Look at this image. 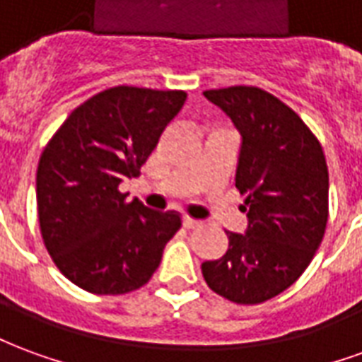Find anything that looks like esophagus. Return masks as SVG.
Here are the masks:
<instances>
[{
	"instance_id": "esophagus-1",
	"label": "esophagus",
	"mask_w": 362,
	"mask_h": 362,
	"mask_svg": "<svg viewBox=\"0 0 362 362\" xmlns=\"http://www.w3.org/2000/svg\"><path fill=\"white\" fill-rule=\"evenodd\" d=\"M182 225H184V228H197L202 223L196 219H189V217H184V219H182Z\"/></svg>"
}]
</instances>
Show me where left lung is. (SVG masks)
<instances>
[{
    "label": "left lung",
    "mask_w": 362,
    "mask_h": 362,
    "mask_svg": "<svg viewBox=\"0 0 362 362\" xmlns=\"http://www.w3.org/2000/svg\"><path fill=\"white\" fill-rule=\"evenodd\" d=\"M204 95L243 135L235 180L248 228L227 230L225 256L204 262L202 273L230 303H266L303 275L324 238L326 157L300 116L267 90L238 85Z\"/></svg>",
    "instance_id": "8db88e82"
}]
</instances>
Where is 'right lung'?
<instances>
[{"label": "right lung", "instance_id": "add662e5", "mask_svg": "<svg viewBox=\"0 0 362 362\" xmlns=\"http://www.w3.org/2000/svg\"><path fill=\"white\" fill-rule=\"evenodd\" d=\"M184 100V90L112 87L77 106L44 147L36 170L40 233L77 287L126 295L160 264L180 215L127 202L118 186L139 176Z\"/></svg>", "mask_w": 362, "mask_h": 362}]
</instances>
